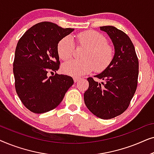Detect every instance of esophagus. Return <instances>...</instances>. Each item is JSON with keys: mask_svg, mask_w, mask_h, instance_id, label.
<instances>
[{"mask_svg": "<svg viewBox=\"0 0 154 154\" xmlns=\"http://www.w3.org/2000/svg\"><path fill=\"white\" fill-rule=\"evenodd\" d=\"M79 78H77V77H75V78H74V79H73V81H74V82L75 83H77L78 81H79Z\"/></svg>", "mask_w": 154, "mask_h": 154, "instance_id": "obj_1", "label": "esophagus"}]
</instances>
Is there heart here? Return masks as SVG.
I'll return each mask as SVG.
<instances>
[{
  "label": "heart",
  "instance_id": "obj_1",
  "mask_svg": "<svg viewBox=\"0 0 154 154\" xmlns=\"http://www.w3.org/2000/svg\"><path fill=\"white\" fill-rule=\"evenodd\" d=\"M80 45L87 48L82 58L83 60H72L65 63L62 71L72 76H81L94 69L97 72L105 70L113 59V48L107 43L104 35L94 31H85L77 35ZM74 43L70 35L65 36L59 41L57 52L60 59L66 61L72 57Z\"/></svg>",
  "mask_w": 154,
  "mask_h": 154
}]
</instances>
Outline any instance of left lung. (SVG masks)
Instances as JSON below:
<instances>
[{"mask_svg": "<svg viewBox=\"0 0 154 154\" xmlns=\"http://www.w3.org/2000/svg\"><path fill=\"white\" fill-rule=\"evenodd\" d=\"M107 33L115 48L110 65L95 75L102 82L88 78L89 87L84 93L88 109L102 119H110L123 113L129 106L138 82L139 61L129 36L112 26H100Z\"/></svg>", "mask_w": 154, "mask_h": 154, "instance_id": "8db88e82", "label": "left lung"}]
</instances>
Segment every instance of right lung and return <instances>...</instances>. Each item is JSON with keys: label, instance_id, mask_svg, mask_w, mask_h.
I'll return each instance as SVG.
<instances>
[{"label": "right lung", "instance_id": "1", "mask_svg": "<svg viewBox=\"0 0 154 154\" xmlns=\"http://www.w3.org/2000/svg\"><path fill=\"white\" fill-rule=\"evenodd\" d=\"M73 31L43 22L19 40L13 62L14 85L22 104L31 112L43 113L56 108L73 84L69 75H48L60 69L59 41Z\"/></svg>", "mask_w": 154, "mask_h": 154}]
</instances>
